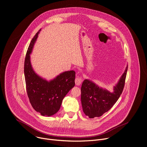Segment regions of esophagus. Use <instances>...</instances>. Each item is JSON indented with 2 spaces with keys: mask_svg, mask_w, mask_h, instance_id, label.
Here are the masks:
<instances>
[{
  "mask_svg": "<svg viewBox=\"0 0 147 147\" xmlns=\"http://www.w3.org/2000/svg\"><path fill=\"white\" fill-rule=\"evenodd\" d=\"M82 81H83V80H82V77L79 76H77V77L76 78V80H75L76 84L77 86H80V85L81 84V82H82Z\"/></svg>",
  "mask_w": 147,
  "mask_h": 147,
  "instance_id": "esophagus-1",
  "label": "esophagus"
}]
</instances>
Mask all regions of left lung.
Masks as SVG:
<instances>
[{
    "label": "left lung",
    "mask_w": 147,
    "mask_h": 147,
    "mask_svg": "<svg viewBox=\"0 0 147 147\" xmlns=\"http://www.w3.org/2000/svg\"><path fill=\"white\" fill-rule=\"evenodd\" d=\"M127 69L128 66L114 87L113 92L100 88L89 80L83 81L81 88V100L86 115L90 118L100 117L111 109L123 92Z\"/></svg>",
    "instance_id": "1"
}]
</instances>
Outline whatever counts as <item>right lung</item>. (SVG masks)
Segmentation results:
<instances>
[{
    "label": "right lung",
    "mask_w": 147,
    "mask_h": 147,
    "mask_svg": "<svg viewBox=\"0 0 147 147\" xmlns=\"http://www.w3.org/2000/svg\"><path fill=\"white\" fill-rule=\"evenodd\" d=\"M40 31L32 39L25 58L24 70L26 90L32 108L41 115L51 116L59 111L63 99L75 86L76 73L73 70L65 71L48 81L34 72L30 55Z\"/></svg>",
    "instance_id": "right-lung-1"
}]
</instances>
